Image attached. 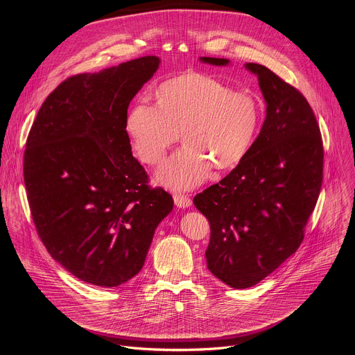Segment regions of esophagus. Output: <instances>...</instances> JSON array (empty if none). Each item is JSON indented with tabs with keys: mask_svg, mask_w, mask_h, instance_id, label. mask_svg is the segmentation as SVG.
Wrapping results in <instances>:
<instances>
[{
	"mask_svg": "<svg viewBox=\"0 0 355 355\" xmlns=\"http://www.w3.org/2000/svg\"><path fill=\"white\" fill-rule=\"evenodd\" d=\"M174 204H175L178 208L185 209V208H189V207L192 205V200H191L189 196L178 193V195H174Z\"/></svg>",
	"mask_w": 355,
	"mask_h": 355,
	"instance_id": "obj_1",
	"label": "esophagus"
}]
</instances>
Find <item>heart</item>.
<instances>
[{"label": "heart", "mask_w": 355, "mask_h": 355, "mask_svg": "<svg viewBox=\"0 0 355 355\" xmlns=\"http://www.w3.org/2000/svg\"><path fill=\"white\" fill-rule=\"evenodd\" d=\"M156 108L136 104L125 118V130L139 160L159 164L177 141L185 147L156 174L160 185L187 191L204 182L215 167L239 166L257 137L263 105L257 95L233 91L204 73H184L155 91Z\"/></svg>", "instance_id": "heart-1"}]
</instances>
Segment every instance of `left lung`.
I'll use <instances>...</instances> for the list:
<instances>
[{
    "label": "left lung",
    "instance_id": "8db88e82",
    "mask_svg": "<svg viewBox=\"0 0 355 355\" xmlns=\"http://www.w3.org/2000/svg\"><path fill=\"white\" fill-rule=\"evenodd\" d=\"M244 67L266 101L263 128L245 159L193 198L211 225L208 268L234 289L259 284L297 250L323 180L320 129L306 98L263 64Z\"/></svg>",
    "mask_w": 355,
    "mask_h": 355
}]
</instances>
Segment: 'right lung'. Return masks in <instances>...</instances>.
I'll return each instance as SVG.
<instances>
[{
	"label": "right lung",
	"instance_id": "obj_1",
	"mask_svg": "<svg viewBox=\"0 0 355 355\" xmlns=\"http://www.w3.org/2000/svg\"><path fill=\"white\" fill-rule=\"evenodd\" d=\"M144 56L63 81L42 104L24 156L31 214L49 254L78 279L104 288L143 267L174 200L150 189L132 156L125 118L160 67Z\"/></svg>",
	"mask_w": 355,
	"mask_h": 355
}]
</instances>
